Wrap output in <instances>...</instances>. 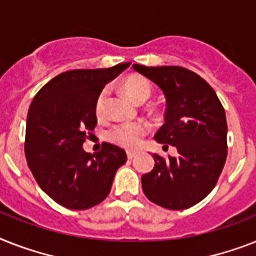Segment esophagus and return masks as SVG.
Instances as JSON below:
<instances>
[{"instance_id": "esophagus-1", "label": "esophagus", "mask_w": 256, "mask_h": 256, "mask_svg": "<svg viewBox=\"0 0 256 256\" xmlns=\"http://www.w3.org/2000/svg\"><path fill=\"white\" fill-rule=\"evenodd\" d=\"M135 156H136V152H134V151H128V160L134 159Z\"/></svg>"}]
</instances>
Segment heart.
<instances>
[{"label":"heart","instance_id":"obj_1","mask_svg":"<svg viewBox=\"0 0 256 256\" xmlns=\"http://www.w3.org/2000/svg\"><path fill=\"white\" fill-rule=\"evenodd\" d=\"M124 92L136 104L144 102L151 94V84L146 78L140 74H130L122 82ZM108 92L101 90L94 102V113L98 120L106 117ZM147 134V126L142 122L122 124L113 126L106 132L109 142L128 150H134L140 144L143 136Z\"/></svg>","mask_w":256,"mask_h":256}]
</instances>
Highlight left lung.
Returning a JSON list of instances; mask_svg holds the SVG:
<instances>
[{
    "label": "left lung",
    "mask_w": 256,
    "mask_h": 256,
    "mask_svg": "<svg viewBox=\"0 0 256 256\" xmlns=\"http://www.w3.org/2000/svg\"><path fill=\"white\" fill-rule=\"evenodd\" d=\"M159 85L167 100L166 124L155 134L164 147L178 148L176 158L154 154L155 167L142 176L151 202L171 210L186 209L212 192L228 156L225 110L214 89L198 74L178 66H132Z\"/></svg>",
    "instance_id": "1"
}]
</instances>
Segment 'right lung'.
<instances>
[{
	"mask_svg": "<svg viewBox=\"0 0 256 256\" xmlns=\"http://www.w3.org/2000/svg\"><path fill=\"white\" fill-rule=\"evenodd\" d=\"M128 66L63 72L31 102L24 138L27 164L39 186L67 209L85 210L102 202L116 172L128 160L114 144L104 142L101 151L89 154L82 143L97 124V96Z\"/></svg>",
	"mask_w": 256,
	"mask_h": 256,
	"instance_id": "right-lung-1",
	"label": "right lung"
}]
</instances>
